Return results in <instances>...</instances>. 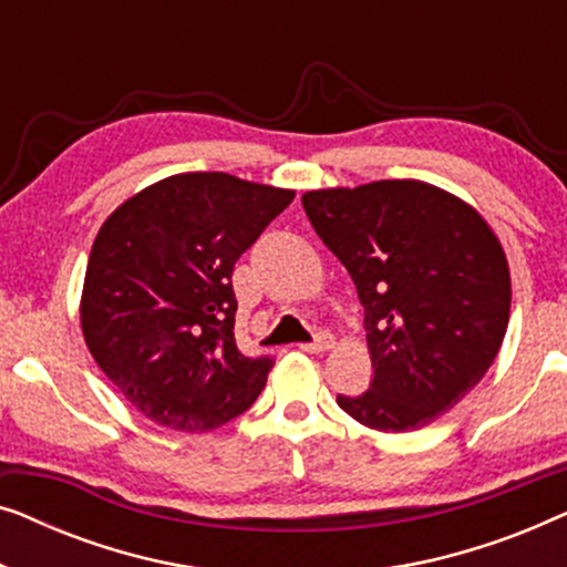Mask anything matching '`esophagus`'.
<instances>
[{"mask_svg":"<svg viewBox=\"0 0 567 567\" xmlns=\"http://www.w3.org/2000/svg\"><path fill=\"white\" fill-rule=\"evenodd\" d=\"M299 348L307 353H324V351H330V348H336V338H332L330 332H320L312 343H301Z\"/></svg>","mask_w":567,"mask_h":567,"instance_id":"obj_1","label":"esophagus"}]
</instances>
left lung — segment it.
Here are the masks:
<instances>
[{"label": "left lung", "instance_id": "obj_1", "mask_svg": "<svg viewBox=\"0 0 567 567\" xmlns=\"http://www.w3.org/2000/svg\"><path fill=\"white\" fill-rule=\"evenodd\" d=\"M301 206L363 305L374 379L338 405L384 433L433 423L485 377L506 336L511 274L491 224L423 181L309 190Z\"/></svg>", "mask_w": 567, "mask_h": 567}]
</instances>
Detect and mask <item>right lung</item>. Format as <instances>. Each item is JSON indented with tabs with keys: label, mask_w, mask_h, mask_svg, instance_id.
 I'll return each instance as SVG.
<instances>
[{
	"label": "right lung",
	"mask_w": 567,
	"mask_h": 567,
	"mask_svg": "<svg viewBox=\"0 0 567 567\" xmlns=\"http://www.w3.org/2000/svg\"><path fill=\"white\" fill-rule=\"evenodd\" d=\"M293 190L181 173L115 208L92 245L80 301L92 359L128 405L204 433L245 413L274 361L235 343L231 270Z\"/></svg>",
	"instance_id": "right-lung-1"
}]
</instances>
